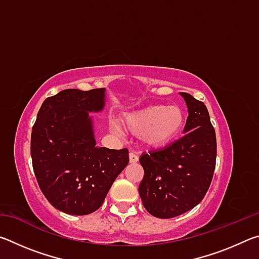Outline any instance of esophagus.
<instances>
[{
  "mask_svg": "<svg viewBox=\"0 0 259 259\" xmlns=\"http://www.w3.org/2000/svg\"><path fill=\"white\" fill-rule=\"evenodd\" d=\"M138 155L137 154H135L134 152H130L129 153V161H130V163H136V162H138Z\"/></svg>",
  "mask_w": 259,
  "mask_h": 259,
  "instance_id": "1",
  "label": "esophagus"
}]
</instances>
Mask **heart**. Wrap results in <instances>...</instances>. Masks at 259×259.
<instances>
[{
    "instance_id": "heart-1",
    "label": "heart",
    "mask_w": 259,
    "mask_h": 259,
    "mask_svg": "<svg viewBox=\"0 0 259 259\" xmlns=\"http://www.w3.org/2000/svg\"><path fill=\"white\" fill-rule=\"evenodd\" d=\"M186 120V113L181 106L154 104L124 113L121 124L129 133L139 135L145 145L163 148L181 137Z\"/></svg>"
}]
</instances>
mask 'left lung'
I'll return each mask as SVG.
<instances>
[{
	"label": "left lung",
	"instance_id": "8db88e82",
	"mask_svg": "<svg viewBox=\"0 0 259 259\" xmlns=\"http://www.w3.org/2000/svg\"><path fill=\"white\" fill-rule=\"evenodd\" d=\"M188 109L184 137L139 157L143 205L152 216L172 218L198 205L211 184L216 166V133L205 105L181 93Z\"/></svg>",
	"mask_w": 259,
	"mask_h": 259
}]
</instances>
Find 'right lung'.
Segmentation results:
<instances>
[{
	"label": "right lung",
	"mask_w": 259,
	"mask_h": 259,
	"mask_svg": "<svg viewBox=\"0 0 259 259\" xmlns=\"http://www.w3.org/2000/svg\"><path fill=\"white\" fill-rule=\"evenodd\" d=\"M105 106V89H66L43 102L30 137L35 177L47 200L68 214L100 208L129 163L126 148L96 146L90 112Z\"/></svg>",
	"instance_id": "1"
}]
</instances>
